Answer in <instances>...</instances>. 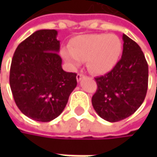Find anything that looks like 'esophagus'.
<instances>
[{"label":"esophagus","instance_id":"1","mask_svg":"<svg viewBox=\"0 0 157 157\" xmlns=\"http://www.w3.org/2000/svg\"><path fill=\"white\" fill-rule=\"evenodd\" d=\"M82 78H84V75H83L82 74H78V75H76V80H77V82H80Z\"/></svg>","mask_w":157,"mask_h":157}]
</instances>
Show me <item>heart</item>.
<instances>
[{
  "label": "heart",
  "mask_w": 157,
  "mask_h": 157,
  "mask_svg": "<svg viewBox=\"0 0 157 157\" xmlns=\"http://www.w3.org/2000/svg\"><path fill=\"white\" fill-rule=\"evenodd\" d=\"M123 50L119 37L114 34L94 33L74 38L71 45L61 49V55L73 68L86 60L88 70L95 75L110 72L118 63Z\"/></svg>",
  "instance_id": "b5f03b06"
}]
</instances>
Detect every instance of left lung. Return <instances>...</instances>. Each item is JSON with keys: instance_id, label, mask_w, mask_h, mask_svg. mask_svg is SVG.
Returning <instances> with one entry per match:
<instances>
[{"instance_id": "obj_1", "label": "left lung", "mask_w": 157, "mask_h": 157, "mask_svg": "<svg viewBox=\"0 0 157 157\" xmlns=\"http://www.w3.org/2000/svg\"><path fill=\"white\" fill-rule=\"evenodd\" d=\"M121 60L108 74L96 77V93L92 105L97 114L118 122L132 115L140 107L147 92L148 65L140 46L123 34Z\"/></svg>"}]
</instances>
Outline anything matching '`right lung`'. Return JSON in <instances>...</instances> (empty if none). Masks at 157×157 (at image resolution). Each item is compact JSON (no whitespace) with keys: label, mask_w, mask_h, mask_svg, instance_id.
Masks as SVG:
<instances>
[{"label":"right lung","mask_w":157,"mask_h":157,"mask_svg":"<svg viewBox=\"0 0 157 157\" xmlns=\"http://www.w3.org/2000/svg\"><path fill=\"white\" fill-rule=\"evenodd\" d=\"M56 30H39L16 48L10 86L21 112L38 122L59 116L77 85L76 74L62 68Z\"/></svg>","instance_id":"right-lung-1"}]
</instances>
